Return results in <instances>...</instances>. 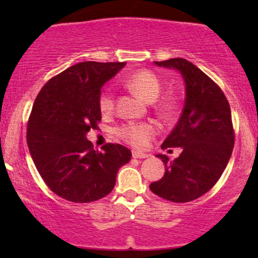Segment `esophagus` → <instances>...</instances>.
Masks as SVG:
<instances>
[{
    "label": "esophagus",
    "instance_id": "1",
    "mask_svg": "<svg viewBox=\"0 0 258 258\" xmlns=\"http://www.w3.org/2000/svg\"><path fill=\"white\" fill-rule=\"evenodd\" d=\"M132 156H133V158H135V159H146V158H149L150 154L138 152V150H133V152H132Z\"/></svg>",
    "mask_w": 258,
    "mask_h": 258
}]
</instances>
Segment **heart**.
Listing matches in <instances>:
<instances>
[{
    "instance_id": "obj_1",
    "label": "heart",
    "mask_w": 258,
    "mask_h": 258,
    "mask_svg": "<svg viewBox=\"0 0 258 258\" xmlns=\"http://www.w3.org/2000/svg\"><path fill=\"white\" fill-rule=\"evenodd\" d=\"M126 85L130 90L137 93L147 102H154L159 97L161 91V82L159 76L149 70H138L132 73L126 80ZM172 102L165 100L159 105L160 110L168 114L172 110ZM114 108V94L109 87L100 92L99 109L100 111L110 112ZM117 133L123 141L133 147L143 148L156 133V126L153 122H128L121 126Z\"/></svg>"
}]
</instances>
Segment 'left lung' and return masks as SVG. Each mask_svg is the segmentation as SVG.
<instances>
[{"label": "left lung", "instance_id": "obj_1", "mask_svg": "<svg viewBox=\"0 0 258 258\" xmlns=\"http://www.w3.org/2000/svg\"><path fill=\"white\" fill-rule=\"evenodd\" d=\"M154 64L180 74L185 99L178 122L161 146L182 148V153L174 160L156 155L165 174L150 190L173 203H188L207 193L227 167L234 147L232 112L221 88L193 63L172 58Z\"/></svg>", "mask_w": 258, "mask_h": 258}]
</instances>
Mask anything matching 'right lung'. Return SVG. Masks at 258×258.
Here are the masks:
<instances>
[{"instance_id":"obj_1","label":"right lung","mask_w":258,"mask_h":258,"mask_svg":"<svg viewBox=\"0 0 258 258\" xmlns=\"http://www.w3.org/2000/svg\"><path fill=\"white\" fill-rule=\"evenodd\" d=\"M126 63L82 61L49 80L37 94L28 122L29 152L52 191L73 203L102 199L132 153L120 144L94 150L87 133L97 128L100 90Z\"/></svg>"}]
</instances>
